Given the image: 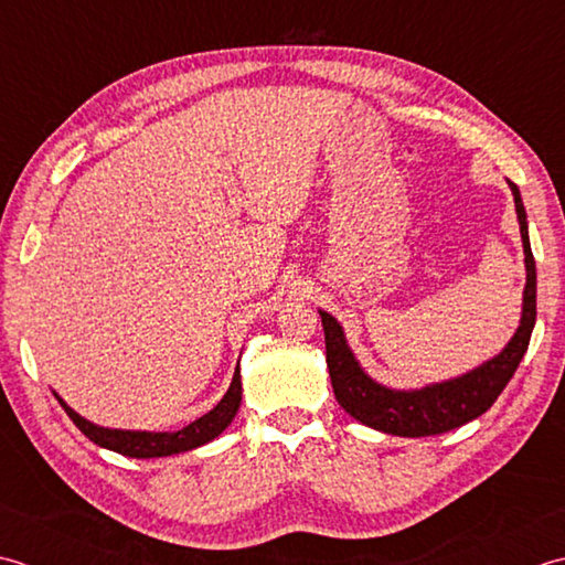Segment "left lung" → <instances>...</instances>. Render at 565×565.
Masks as SVG:
<instances>
[{
  "instance_id": "left-lung-1",
  "label": "left lung",
  "mask_w": 565,
  "mask_h": 565,
  "mask_svg": "<svg viewBox=\"0 0 565 565\" xmlns=\"http://www.w3.org/2000/svg\"><path fill=\"white\" fill-rule=\"evenodd\" d=\"M514 194L516 216H520V232L524 244V263H526V287H524V309L522 324L516 329L512 341L508 343L498 359L476 367L473 373L463 377L448 380L441 385H431L414 393H399L377 385L367 377L361 365L355 363L351 349L347 347L339 321L327 312L321 315L327 341V365L331 375V387L339 405L347 409L353 419H359L377 431L395 436H434L463 427L470 419L480 417L482 412L492 407V402L500 397L504 385L510 383L516 365L524 359L532 339L536 321V266L534 253L529 246L526 232V212L514 182H510Z\"/></svg>"
}]
</instances>
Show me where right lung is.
<instances>
[{
    "instance_id": "right-lung-1",
    "label": "right lung",
    "mask_w": 565,
    "mask_h": 565,
    "mask_svg": "<svg viewBox=\"0 0 565 565\" xmlns=\"http://www.w3.org/2000/svg\"><path fill=\"white\" fill-rule=\"evenodd\" d=\"M63 409L67 412V417L73 419L75 427L83 431L89 441H95L102 448H109V451H117L121 456H131V458H156V456H172V454H182L190 451V448H198L206 441H212L214 436L222 434L232 419L236 417L238 405H241V371L236 367L232 387L228 393L222 397V402L206 412L204 417L194 419L188 424L185 429L180 431H121V429H105V427H95V424L79 417L77 412H73L65 402L57 397Z\"/></svg>"
}]
</instances>
